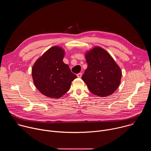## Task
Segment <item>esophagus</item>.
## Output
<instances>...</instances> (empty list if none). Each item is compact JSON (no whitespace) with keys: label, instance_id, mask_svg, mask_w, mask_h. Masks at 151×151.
<instances>
[{"label":"esophagus","instance_id":"esophagus-1","mask_svg":"<svg viewBox=\"0 0 151 151\" xmlns=\"http://www.w3.org/2000/svg\"><path fill=\"white\" fill-rule=\"evenodd\" d=\"M81 76H82V73H79L77 74V77L78 78H81Z\"/></svg>","mask_w":151,"mask_h":151}]
</instances>
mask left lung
Returning <instances> with one entry per match:
<instances>
[{
    "instance_id": "left-lung-1",
    "label": "left lung",
    "mask_w": 151,
    "mask_h": 151,
    "mask_svg": "<svg viewBox=\"0 0 151 151\" xmlns=\"http://www.w3.org/2000/svg\"><path fill=\"white\" fill-rule=\"evenodd\" d=\"M87 69L82 76L89 90L99 97L113 94L121 82L122 72L111 55L100 47L86 52Z\"/></svg>"
}]
</instances>
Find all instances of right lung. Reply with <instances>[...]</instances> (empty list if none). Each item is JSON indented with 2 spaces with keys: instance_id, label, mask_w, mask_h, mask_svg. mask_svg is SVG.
<instances>
[{
  "instance_id": "add662e5",
  "label": "right lung",
  "mask_w": 151,
  "mask_h": 151,
  "mask_svg": "<svg viewBox=\"0 0 151 151\" xmlns=\"http://www.w3.org/2000/svg\"><path fill=\"white\" fill-rule=\"evenodd\" d=\"M65 52L58 46L48 50L35 63L32 69L36 88L44 96L58 99L70 89L72 82L77 78L63 59Z\"/></svg>"
}]
</instances>
